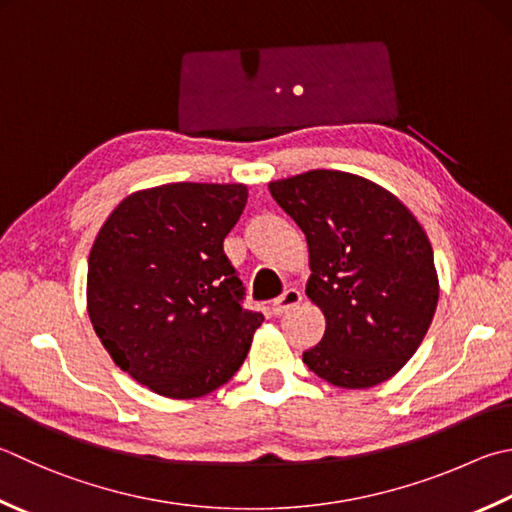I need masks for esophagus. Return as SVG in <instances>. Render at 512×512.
Instances as JSON below:
<instances>
[{"label": "esophagus", "mask_w": 512, "mask_h": 512, "mask_svg": "<svg viewBox=\"0 0 512 512\" xmlns=\"http://www.w3.org/2000/svg\"><path fill=\"white\" fill-rule=\"evenodd\" d=\"M301 298L303 296H301V292H298V289H294V287L285 289V292L272 303V314H276V316L287 314L289 310H292V307H296L298 303H301Z\"/></svg>", "instance_id": "obj_1"}]
</instances>
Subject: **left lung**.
Instances as JSON below:
<instances>
[{
  "instance_id": "obj_1",
  "label": "left lung",
  "mask_w": 512,
  "mask_h": 512,
  "mask_svg": "<svg viewBox=\"0 0 512 512\" xmlns=\"http://www.w3.org/2000/svg\"><path fill=\"white\" fill-rule=\"evenodd\" d=\"M310 249L305 294L325 316L303 363L323 381L365 390L417 352L439 301L435 256L412 211L376 182L314 169L269 182Z\"/></svg>"
}]
</instances>
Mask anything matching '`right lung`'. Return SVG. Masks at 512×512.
<instances>
[{
	"mask_svg": "<svg viewBox=\"0 0 512 512\" xmlns=\"http://www.w3.org/2000/svg\"><path fill=\"white\" fill-rule=\"evenodd\" d=\"M245 185L173 182L124 198L89 254L86 310L113 363L160 397L196 399L243 365L263 314L223 240Z\"/></svg>",
	"mask_w": 512,
	"mask_h": 512,
	"instance_id": "obj_1",
	"label": "right lung"
}]
</instances>
